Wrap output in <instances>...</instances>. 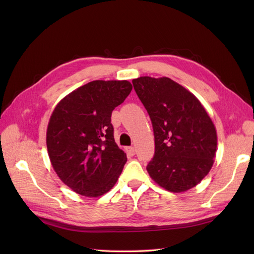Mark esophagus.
Instances as JSON below:
<instances>
[{"label":"esophagus","instance_id":"obj_1","mask_svg":"<svg viewBox=\"0 0 254 254\" xmlns=\"http://www.w3.org/2000/svg\"><path fill=\"white\" fill-rule=\"evenodd\" d=\"M126 150H127V153H128L129 156H134L135 149H134V147H132V146H130V147H127Z\"/></svg>","mask_w":254,"mask_h":254}]
</instances>
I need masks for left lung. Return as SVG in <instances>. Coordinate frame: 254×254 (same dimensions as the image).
Returning a JSON list of instances; mask_svg holds the SVG:
<instances>
[{
	"label": "left lung",
	"mask_w": 254,
	"mask_h": 254,
	"mask_svg": "<svg viewBox=\"0 0 254 254\" xmlns=\"http://www.w3.org/2000/svg\"><path fill=\"white\" fill-rule=\"evenodd\" d=\"M132 84L155 135V155L146 170L174 193L194 188L210 172L217 147L216 130L203 106L171 78L144 76Z\"/></svg>",
	"instance_id": "left-lung-1"
}]
</instances>
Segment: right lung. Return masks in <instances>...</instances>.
Instances as JSON below:
<instances>
[{"mask_svg": "<svg viewBox=\"0 0 254 254\" xmlns=\"http://www.w3.org/2000/svg\"><path fill=\"white\" fill-rule=\"evenodd\" d=\"M131 90L127 80H94L66 95L53 111L47 132L51 163L77 194L102 196L118 181L127 157L114 141L111 114Z\"/></svg>", "mask_w": 254, "mask_h": 254, "instance_id": "obj_1", "label": "right lung"}]
</instances>
